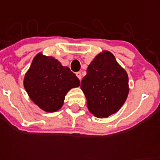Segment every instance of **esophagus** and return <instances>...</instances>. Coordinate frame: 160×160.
I'll use <instances>...</instances> for the list:
<instances>
[{
	"mask_svg": "<svg viewBox=\"0 0 160 160\" xmlns=\"http://www.w3.org/2000/svg\"><path fill=\"white\" fill-rule=\"evenodd\" d=\"M76 76H77L79 80H81V79H82V76H81V73H80V72L76 73Z\"/></svg>",
	"mask_w": 160,
	"mask_h": 160,
	"instance_id": "esophagus-1",
	"label": "esophagus"
}]
</instances>
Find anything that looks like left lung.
<instances>
[{
	"instance_id": "obj_1",
	"label": "left lung",
	"mask_w": 160,
	"mask_h": 160,
	"mask_svg": "<svg viewBox=\"0 0 160 160\" xmlns=\"http://www.w3.org/2000/svg\"><path fill=\"white\" fill-rule=\"evenodd\" d=\"M86 72L80 89L89 111L100 119L119 111L129 95V77L114 55L101 51L90 62Z\"/></svg>"
}]
</instances>
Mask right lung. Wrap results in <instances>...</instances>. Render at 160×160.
Segmentation results:
<instances>
[{
  "label": "right lung",
  "instance_id": "right-lung-1",
  "mask_svg": "<svg viewBox=\"0 0 160 160\" xmlns=\"http://www.w3.org/2000/svg\"><path fill=\"white\" fill-rule=\"evenodd\" d=\"M24 88L32 102L47 113L56 112L64 105L65 95L80 86V80L70 68L53 56L40 52L25 74Z\"/></svg>",
  "mask_w": 160,
  "mask_h": 160
}]
</instances>
